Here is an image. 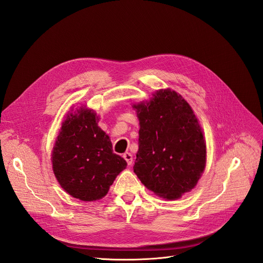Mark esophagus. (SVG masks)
Returning a JSON list of instances; mask_svg holds the SVG:
<instances>
[{
    "mask_svg": "<svg viewBox=\"0 0 263 263\" xmlns=\"http://www.w3.org/2000/svg\"><path fill=\"white\" fill-rule=\"evenodd\" d=\"M123 158L126 160V163H128V165H132L133 163V156L131 153H129V152H125V153L123 154Z\"/></svg>",
    "mask_w": 263,
    "mask_h": 263,
    "instance_id": "34e87169",
    "label": "esophagus"
}]
</instances>
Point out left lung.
I'll return each mask as SVG.
<instances>
[{"instance_id": "8db88e82", "label": "left lung", "mask_w": 263, "mask_h": 263, "mask_svg": "<svg viewBox=\"0 0 263 263\" xmlns=\"http://www.w3.org/2000/svg\"><path fill=\"white\" fill-rule=\"evenodd\" d=\"M140 121L134 173L147 189L175 200L196 187L204 171L206 146L191 107L175 90H158L134 105Z\"/></svg>"}]
</instances>
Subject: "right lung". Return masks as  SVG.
I'll use <instances>...</instances> for the list:
<instances>
[{"mask_svg":"<svg viewBox=\"0 0 263 263\" xmlns=\"http://www.w3.org/2000/svg\"><path fill=\"white\" fill-rule=\"evenodd\" d=\"M97 120L96 114L88 109L67 115L52 152L59 183L70 196L82 201L105 197L126 167L125 160L114 153L112 144Z\"/></svg>","mask_w":263,"mask_h":263,"instance_id":"obj_1","label":"right lung"}]
</instances>
